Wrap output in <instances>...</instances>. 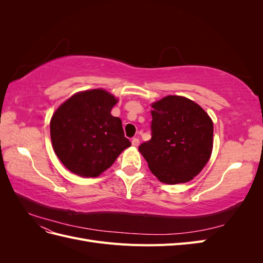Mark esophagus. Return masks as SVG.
<instances>
[{"instance_id":"1","label":"esophagus","mask_w":263,"mask_h":263,"mask_svg":"<svg viewBox=\"0 0 263 263\" xmlns=\"http://www.w3.org/2000/svg\"><path fill=\"white\" fill-rule=\"evenodd\" d=\"M132 145H133L134 147H138V146H139V139L136 138V137L133 138V139H132Z\"/></svg>"}]
</instances>
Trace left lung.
I'll list each match as a JSON object with an SVG mask.
<instances>
[{
	"mask_svg": "<svg viewBox=\"0 0 263 263\" xmlns=\"http://www.w3.org/2000/svg\"><path fill=\"white\" fill-rule=\"evenodd\" d=\"M151 139L139 146L150 171L163 183L192 180L208 163L213 122L196 103L169 95L153 104Z\"/></svg>",
	"mask_w": 263,
	"mask_h": 263,
	"instance_id": "8db88e82",
	"label": "left lung"
}]
</instances>
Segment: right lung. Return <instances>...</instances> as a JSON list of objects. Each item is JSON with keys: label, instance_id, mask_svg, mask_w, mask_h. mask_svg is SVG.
I'll return each instance as SVG.
<instances>
[{"label": "right lung", "instance_id": "1", "mask_svg": "<svg viewBox=\"0 0 263 263\" xmlns=\"http://www.w3.org/2000/svg\"><path fill=\"white\" fill-rule=\"evenodd\" d=\"M116 102L104 90L84 91L67 100L52 115V147L71 172L98 177L132 145L124 136L121 118L110 114Z\"/></svg>", "mask_w": 263, "mask_h": 263}]
</instances>
